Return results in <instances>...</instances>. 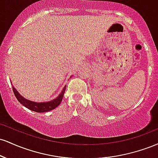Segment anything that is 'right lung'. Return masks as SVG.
Returning a JSON list of instances; mask_svg holds the SVG:
<instances>
[{"instance_id":"add662e5","label":"right lung","mask_w":158,"mask_h":158,"mask_svg":"<svg viewBox=\"0 0 158 158\" xmlns=\"http://www.w3.org/2000/svg\"><path fill=\"white\" fill-rule=\"evenodd\" d=\"M12 90H13L14 94H15V97L17 98V99L19 101V102L21 103V104H22L23 106H25L26 108L32 110V111L38 112V113H42V112H48L51 110L55 109L56 107H58L60 105L61 100H62L63 99V96H64L65 90H66V85L63 88L60 94H59L56 99L49 101V102H33V101L25 99L24 97H22V96L19 93V91L16 90V88H15V87H14L13 85H12Z\"/></svg>"}]
</instances>
